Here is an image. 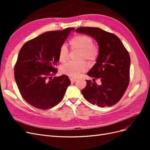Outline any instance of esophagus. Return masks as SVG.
Wrapping results in <instances>:
<instances>
[{
	"instance_id": "obj_1",
	"label": "esophagus",
	"mask_w": 150,
	"mask_h": 150,
	"mask_svg": "<svg viewBox=\"0 0 150 150\" xmlns=\"http://www.w3.org/2000/svg\"><path fill=\"white\" fill-rule=\"evenodd\" d=\"M70 80H71V83H75V82H76V79H74V78H71V79H70Z\"/></svg>"
}]
</instances>
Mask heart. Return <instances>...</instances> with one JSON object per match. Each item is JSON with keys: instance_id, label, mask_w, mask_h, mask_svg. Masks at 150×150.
I'll return each mask as SVG.
<instances>
[{"instance_id": "1", "label": "heart", "mask_w": 150, "mask_h": 150, "mask_svg": "<svg viewBox=\"0 0 150 150\" xmlns=\"http://www.w3.org/2000/svg\"><path fill=\"white\" fill-rule=\"evenodd\" d=\"M69 44L72 49L81 50L80 59H86L89 62H93L96 59L99 49L93 44V39L88 35L80 34L72 38ZM59 59L61 62H66L69 59V50L65 45H62L59 52ZM87 64L84 61H70L61 67V72L71 78H76L87 69Z\"/></svg>"}]
</instances>
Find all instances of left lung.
Returning a JSON list of instances; mask_svg holds the SVG:
<instances>
[{"label": "left lung", "instance_id": "obj_1", "mask_svg": "<svg viewBox=\"0 0 150 150\" xmlns=\"http://www.w3.org/2000/svg\"><path fill=\"white\" fill-rule=\"evenodd\" d=\"M77 33L88 34L98 44L96 63L88 72L93 82L87 84L81 92L84 98L99 107L112 106L123 96L129 82L130 57L121 40L114 34L98 28L81 27ZM99 79L98 85L96 80Z\"/></svg>", "mask_w": 150, "mask_h": 150}]
</instances>
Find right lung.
<instances>
[{
    "label": "right lung",
    "mask_w": 150,
    "mask_h": 150,
    "mask_svg": "<svg viewBox=\"0 0 150 150\" xmlns=\"http://www.w3.org/2000/svg\"><path fill=\"white\" fill-rule=\"evenodd\" d=\"M73 28L46 32L25 42L14 66V78L22 98L40 110L55 106L62 99L71 84L66 75L53 76L60 47Z\"/></svg>",
    "instance_id": "obj_1"
}]
</instances>
